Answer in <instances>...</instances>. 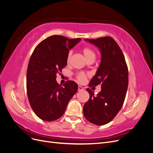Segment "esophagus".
<instances>
[{
  "label": "esophagus",
  "mask_w": 153,
  "mask_h": 153,
  "mask_svg": "<svg viewBox=\"0 0 153 153\" xmlns=\"http://www.w3.org/2000/svg\"><path fill=\"white\" fill-rule=\"evenodd\" d=\"M78 91H83L84 90V87H82V86L78 85Z\"/></svg>",
  "instance_id": "obj_1"
}]
</instances>
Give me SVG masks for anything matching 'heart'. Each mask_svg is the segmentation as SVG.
<instances>
[{
    "mask_svg": "<svg viewBox=\"0 0 153 153\" xmlns=\"http://www.w3.org/2000/svg\"><path fill=\"white\" fill-rule=\"evenodd\" d=\"M82 52H83V53H84V56H85V57L87 60L89 59V58H91V57H94L95 58V53L93 52V50H91L89 47L84 48V49H83ZM71 54H72L71 52H70L68 53V58H67V61L68 62H69V60H70L71 57ZM76 78H77V80L78 81H79L81 83H82L85 80L87 76H86L85 74H84V73H80L79 74H78Z\"/></svg>",
    "mask_w": 153,
    "mask_h": 153,
    "instance_id": "heart-1",
    "label": "heart"
}]
</instances>
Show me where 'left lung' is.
<instances>
[{
	"label": "left lung",
	"instance_id": "1",
	"mask_svg": "<svg viewBox=\"0 0 153 153\" xmlns=\"http://www.w3.org/2000/svg\"><path fill=\"white\" fill-rule=\"evenodd\" d=\"M85 41L98 47L101 53L100 65L89 86L101 84L96 96L87 89L90 98L83 108L90 123L102 126L110 122L122 108L128 86V69L122 50L111 37Z\"/></svg>",
	"mask_w": 153,
	"mask_h": 153
}]
</instances>
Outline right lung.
Segmentation results:
<instances>
[{
	"instance_id": "add662e5",
	"label": "right lung",
	"mask_w": 153,
	"mask_h": 153,
	"mask_svg": "<svg viewBox=\"0 0 153 153\" xmlns=\"http://www.w3.org/2000/svg\"><path fill=\"white\" fill-rule=\"evenodd\" d=\"M80 38L50 36L37 46L27 71V92L30 105L38 117L45 121L61 117L68 103L78 91V85L67 81L59 85L56 74L67 65L68 55Z\"/></svg>"
}]
</instances>
